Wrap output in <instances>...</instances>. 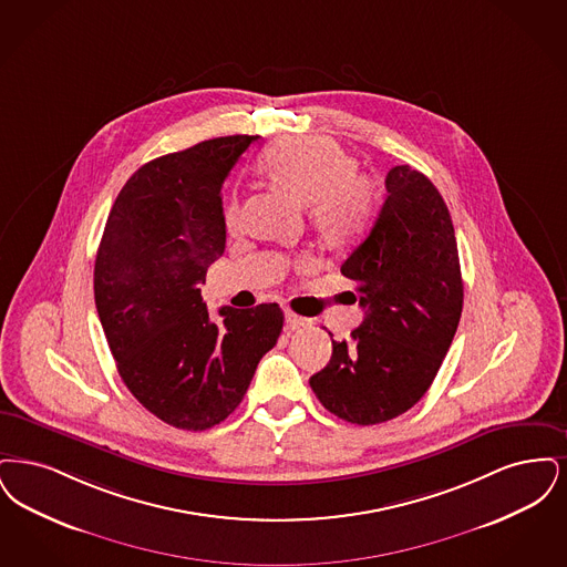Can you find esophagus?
I'll return each mask as SVG.
<instances>
[{
  "label": "esophagus",
  "mask_w": 567,
  "mask_h": 567,
  "mask_svg": "<svg viewBox=\"0 0 567 567\" xmlns=\"http://www.w3.org/2000/svg\"><path fill=\"white\" fill-rule=\"evenodd\" d=\"M286 323H288L290 330H300V328L309 326L311 320H307V318H302V316H296L295 311H286Z\"/></svg>",
  "instance_id": "obj_1"
}]
</instances>
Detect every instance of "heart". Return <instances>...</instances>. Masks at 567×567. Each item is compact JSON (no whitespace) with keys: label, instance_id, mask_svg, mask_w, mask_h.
Segmentation results:
<instances>
[{"label":"heart","instance_id":"1","mask_svg":"<svg viewBox=\"0 0 567 567\" xmlns=\"http://www.w3.org/2000/svg\"><path fill=\"white\" fill-rule=\"evenodd\" d=\"M355 161L326 137H295L279 142L262 156V169L309 205V218L323 239L347 244L362 237L377 216V193L369 177L355 173ZM224 224L237 230L241 205L233 198Z\"/></svg>","mask_w":567,"mask_h":567}]
</instances>
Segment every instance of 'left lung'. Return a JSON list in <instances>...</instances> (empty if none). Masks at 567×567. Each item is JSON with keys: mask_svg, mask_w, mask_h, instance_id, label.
<instances>
[{"mask_svg": "<svg viewBox=\"0 0 567 567\" xmlns=\"http://www.w3.org/2000/svg\"><path fill=\"white\" fill-rule=\"evenodd\" d=\"M385 188L369 237L341 267L358 284L364 321L347 341H332L330 362L309 379L330 413L358 425L390 421L417 404L464 305L455 230L436 186L398 165Z\"/></svg>", "mask_w": 567, "mask_h": 567, "instance_id": "1", "label": "left lung"}]
</instances>
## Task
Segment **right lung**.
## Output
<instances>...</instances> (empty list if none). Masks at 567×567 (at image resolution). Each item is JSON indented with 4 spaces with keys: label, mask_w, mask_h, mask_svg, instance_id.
I'll list each match as a JSON object with an SVG mask.
<instances>
[{
    "label": "right lung",
    "mask_w": 567,
    "mask_h": 567,
    "mask_svg": "<svg viewBox=\"0 0 567 567\" xmlns=\"http://www.w3.org/2000/svg\"><path fill=\"white\" fill-rule=\"evenodd\" d=\"M258 135H228L158 156L128 177L105 221L95 305L128 392L179 430L218 425L244 400L284 311L221 307L200 284L226 244L221 184Z\"/></svg>",
    "instance_id": "1"
}]
</instances>
